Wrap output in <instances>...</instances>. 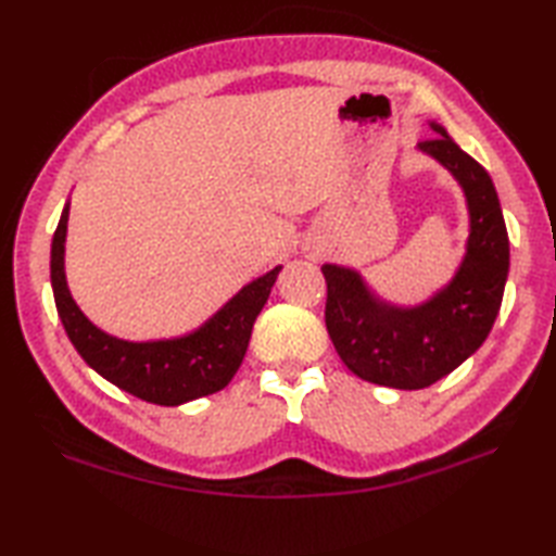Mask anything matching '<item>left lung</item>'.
<instances>
[{
	"label": "left lung",
	"mask_w": 556,
	"mask_h": 556,
	"mask_svg": "<svg viewBox=\"0 0 556 556\" xmlns=\"http://www.w3.org/2000/svg\"><path fill=\"white\" fill-rule=\"evenodd\" d=\"M430 131L418 150L452 172L470 217L454 279L420 305H394L377 296L356 269L323 265L325 323L341 361L361 380L394 389L430 387L473 356L497 320L509 275V233L490 174L444 126L430 122Z\"/></svg>",
	"instance_id": "obj_1"
}]
</instances>
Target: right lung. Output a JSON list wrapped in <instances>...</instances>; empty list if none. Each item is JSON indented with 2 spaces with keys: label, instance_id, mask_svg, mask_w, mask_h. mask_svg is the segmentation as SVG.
Wrapping results in <instances>:
<instances>
[{
  "label": "right lung",
  "instance_id": "1",
  "mask_svg": "<svg viewBox=\"0 0 556 556\" xmlns=\"http://www.w3.org/2000/svg\"><path fill=\"white\" fill-rule=\"evenodd\" d=\"M66 224L68 203L52 239V291L71 344L92 370L124 392L157 406H181L186 401L215 394L231 382L243 363L255 317L267 303L281 265L245 285L191 334L126 341L92 325L71 296L64 271Z\"/></svg>",
  "mask_w": 556,
  "mask_h": 556
}]
</instances>
